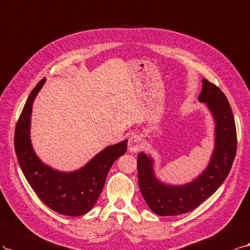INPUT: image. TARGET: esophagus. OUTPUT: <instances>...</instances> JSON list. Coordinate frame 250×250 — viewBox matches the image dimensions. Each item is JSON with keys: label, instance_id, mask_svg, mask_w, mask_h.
<instances>
[{"label": "esophagus", "instance_id": "esophagus-1", "mask_svg": "<svg viewBox=\"0 0 250 250\" xmlns=\"http://www.w3.org/2000/svg\"><path fill=\"white\" fill-rule=\"evenodd\" d=\"M142 148L141 137L139 135L135 134L129 139V151L131 153H137Z\"/></svg>", "mask_w": 250, "mask_h": 250}]
</instances>
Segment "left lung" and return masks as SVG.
I'll list each match as a JSON object with an SVG mask.
<instances>
[{
    "label": "left lung",
    "instance_id": "8db88e82",
    "mask_svg": "<svg viewBox=\"0 0 250 250\" xmlns=\"http://www.w3.org/2000/svg\"><path fill=\"white\" fill-rule=\"evenodd\" d=\"M198 101L205 104L215 120V146L208 167L194 180L173 185L155 175L154 159L145 152L137 156L138 184L148 208L159 216H177L194 210L208 199L230 172L237 153V131L226 96L216 84L202 80Z\"/></svg>",
    "mask_w": 250,
    "mask_h": 250
}]
</instances>
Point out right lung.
Listing matches in <instances>:
<instances>
[{
    "instance_id": "right-lung-1",
    "label": "right lung",
    "mask_w": 250,
    "mask_h": 250,
    "mask_svg": "<svg viewBox=\"0 0 250 250\" xmlns=\"http://www.w3.org/2000/svg\"><path fill=\"white\" fill-rule=\"evenodd\" d=\"M45 83L42 78L35 85L18 120L14 132L18 161L28 183L48 208L61 215L82 216L96 203L112 165L126 152L127 140L104 147L73 172H61L45 165L35 154L30 139L32 104Z\"/></svg>"
}]
</instances>
